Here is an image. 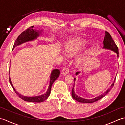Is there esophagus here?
I'll list each match as a JSON object with an SVG mask.
<instances>
[{
  "mask_svg": "<svg viewBox=\"0 0 125 125\" xmlns=\"http://www.w3.org/2000/svg\"><path fill=\"white\" fill-rule=\"evenodd\" d=\"M69 72V68L68 67H64L63 69L61 71V73L63 74V75H65L68 74Z\"/></svg>",
  "mask_w": 125,
  "mask_h": 125,
  "instance_id": "34e87169",
  "label": "esophagus"
}]
</instances>
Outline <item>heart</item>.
<instances>
[{"instance_id":"obj_1","label":"heart","mask_w":125,"mask_h":125,"mask_svg":"<svg viewBox=\"0 0 125 125\" xmlns=\"http://www.w3.org/2000/svg\"><path fill=\"white\" fill-rule=\"evenodd\" d=\"M85 44L84 41L83 40H79L75 42H73L71 43L69 46H68L67 49V52L69 55H73L75 53L78 52L79 50H81L84 47ZM82 61V60H79L78 62L80 63Z\"/></svg>"}]
</instances>
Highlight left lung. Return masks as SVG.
I'll return each instance as SVG.
<instances>
[{
    "mask_svg": "<svg viewBox=\"0 0 125 125\" xmlns=\"http://www.w3.org/2000/svg\"><path fill=\"white\" fill-rule=\"evenodd\" d=\"M103 44H104V48L106 49H110L112 50L113 51L115 52L116 54H117V56L118 57H119V50H118V48L116 46V44L114 41L113 39L111 37V35H110V34L107 32V31H106L105 32V35L104 37V41H103ZM79 73V72H76V75H78V74ZM116 78V77H115ZM115 78L114 81L113 83L111 85V86L106 91H105L104 92V94L99 95V97H95V98H94V99H84L83 98H81V97L78 96L77 95H76L75 93V91H74V86H75V83L73 84V88L72 89V92H71V94H72V97L74 99L76 100L77 101H78V102L80 103H93L95 102H97V101L100 100V99H102V98L105 96V95H106L108 92L110 91V90L112 89L113 86H114V84H115ZM75 78H74V81L75 82ZM74 82V83H75Z\"/></svg>",
    "mask_w": 125,
    "mask_h": 125,
    "instance_id": "left-lung-1",
    "label": "left lung"
}]
</instances>
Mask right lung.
I'll use <instances>...</instances> for the list:
<instances>
[{"mask_svg":"<svg viewBox=\"0 0 125 125\" xmlns=\"http://www.w3.org/2000/svg\"><path fill=\"white\" fill-rule=\"evenodd\" d=\"M33 26H31L28 28L27 30H26L21 33L18 36L17 39H16L15 42L13 45V49H14L15 47L19 46L21 44L24 43L25 42H27L29 41H32L34 40V39L37 38V37L39 36V33L38 31H35L33 29ZM60 75V70L58 69H54L52 71L51 73V75H50V84L49 85V87L47 91L46 94H44L41 95H39V96L36 97H26L24 95H21L19 94V93L16 91L14 87L13 86V85L12 84V82L10 81V78L9 77V81L10 83L11 84V85L13 87V89L14 90L15 94H17L19 97L20 98H21L23 100H24L26 102H33V103H41L43 102L46 99H47L48 97L49 96L50 94V91H51V88L52 86V85L53 83L56 80L57 78Z\"/></svg>","mask_w":125,"mask_h":125,"instance_id":"1","label":"right lung"}]
</instances>
